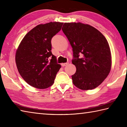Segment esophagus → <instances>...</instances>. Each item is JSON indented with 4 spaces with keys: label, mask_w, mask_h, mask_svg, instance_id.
I'll list each match as a JSON object with an SVG mask.
<instances>
[{
    "label": "esophagus",
    "mask_w": 127,
    "mask_h": 127,
    "mask_svg": "<svg viewBox=\"0 0 127 127\" xmlns=\"http://www.w3.org/2000/svg\"><path fill=\"white\" fill-rule=\"evenodd\" d=\"M68 63H62V66H65V65H68Z\"/></svg>",
    "instance_id": "1"
}]
</instances>
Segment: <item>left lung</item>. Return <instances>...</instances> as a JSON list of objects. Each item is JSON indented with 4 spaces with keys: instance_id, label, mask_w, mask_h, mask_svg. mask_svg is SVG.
I'll return each mask as SVG.
<instances>
[{
    "instance_id": "8db88e82",
    "label": "left lung",
    "mask_w": 127,
    "mask_h": 127,
    "mask_svg": "<svg viewBox=\"0 0 127 127\" xmlns=\"http://www.w3.org/2000/svg\"><path fill=\"white\" fill-rule=\"evenodd\" d=\"M62 31L73 48L72 63L76 68L71 76L73 84L83 90L97 88L111 69V50L105 37L95 27L81 22H65Z\"/></svg>"
}]
</instances>
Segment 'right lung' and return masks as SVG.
<instances>
[{
    "instance_id": "obj_1",
    "label": "right lung",
    "mask_w": 127,
    "mask_h": 127,
    "mask_svg": "<svg viewBox=\"0 0 127 127\" xmlns=\"http://www.w3.org/2000/svg\"><path fill=\"white\" fill-rule=\"evenodd\" d=\"M63 22L39 24L30 31L17 48L15 62L24 80L39 89L49 88L54 83L61 68L52 53L51 39L60 31Z\"/></svg>"
}]
</instances>
